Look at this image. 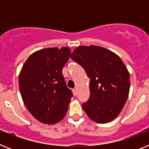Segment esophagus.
<instances>
[{"label": "esophagus", "instance_id": "34e87169", "mask_svg": "<svg viewBox=\"0 0 149 149\" xmlns=\"http://www.w3.org/2000/svg\"><path fill=\"white\" fill-rule=\"evenodd\" d=\"M73 94H74V96H76L77 95V90L76 89H73Z\"/></svg>", "mask_w": 149, "mask_h": 149}]
</instances>
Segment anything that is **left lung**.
<instances>
[{
  "label": "left lung",
  "mask_w": 149,
  "mask_h": 149,
  "mask_svg": "<svg viewBox=\"0 0 149 149\" xmlns=\"http://www.w3.org/2000/svg\"><path fill=\"white\" fill-rule=\"evenodd\" d=\"M71 58L85 69L90 79V95L82 107L97 123L115 119L123 109L130 90V74L116 54L101 46L81 45Z\"/></svg>",
  "instance_id": "obj_1"
}]
</instances>
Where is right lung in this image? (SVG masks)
I'll return each mask as SVG.
<instances>
[{"mask_svg": "<svg viewBox=\"0 0 149 149\" xmlns=\"http://www.w3.org/2000/svg\"><path fill=\"white\" fill-rule=\"evenodd\" d=\"M70 54L68 47L40 49L30 55L21 69L18 85L23 102L42 123H57L68 111L72 93L62 70Z\"/></svg>", "mask_w": 149, "mask_h": 149, "instance_id": "add662e5", "label": "right lung"}]
</instances>
